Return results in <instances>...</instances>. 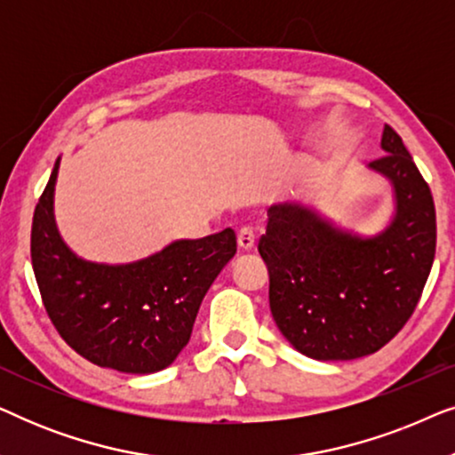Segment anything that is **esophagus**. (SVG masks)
<instances>
[{
	"label": "esophagus",
	"instance_id": "esophagus-1",
	"mask_svg": "<svg viewBox=\"0 0 455 455\" xmlns=\"http://www.w3.org/2000/svg\"><path fill=\"white\" fill-rule=\"evenodd\" d=\"M238 246L242 251H251L254 246V232L252 228H242L238 232Z\"/></svg>",
	"mask_w": 455,
	"mask_h": 455
}]
</instances>
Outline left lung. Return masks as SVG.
Segmentation results:
<instances>
[{
    "label": "left lung",
    "mask_w": 455,
    "mask_h": 455,
    "mask_svg": "<svg viewBox=\"0 0 455 455\" xmlns=\"http://www.w3.org/2000/svg\"><path fill=\"white\" fill-rule=\"evenodd\" d=\"M371 164L395 188L397 213L371 240L335 232L302 207L269 209L259 252L269 267V308L283 338L315 360L369 356L412 316L431 273L437 217L428 184L400 134L385 126Z\"/></svg>",
    "instance_id": "obj_1"
}]
</instances>
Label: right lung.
I'll list each match as a JSON object with an SVG mask.
<instances>
[{
    "label": "right lung",
    "instance_id": "right-lung-1",
    "mask_svg": "<svg viewBox=\"0 0 455 455\" xmlns=\"http://www.w3.org/2000/svg\"><path fill=\"white\" fill-rule=\"evenodd\" d=\"M58 167L60 159L30 229V259L47 316L61 339L92 364L132 375L165 369L188 344L204 294L235 254L234 229L173 242L132 265L86 263L55 229Z\"/></svg>",
    "mask_w": 455,
    "mask_h": 455
}]
</instances>
